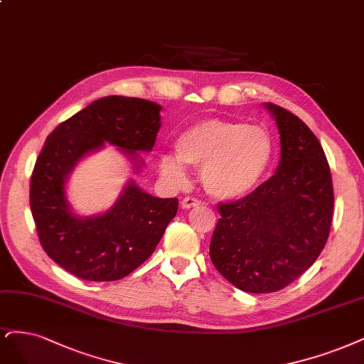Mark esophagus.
<instances>
[{
  "label": "esophagus",
  "instance_id": "obj_1",
  "mask_svg": "<svg viewBox=\"0 0 364 364\" xmlns=\"http://www.w3.org/2000/svg\"><path fill=\"white\" fill-rule=\"evenodd\" d=\"M181 205H182L183 209H191V208H197V206L202 205V200H198L196 197H185Z\"/></svg>",
  "mask_w": 364,
  "mask_h": 364
}]
</instances>
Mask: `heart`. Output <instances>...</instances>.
Instances as JSON below:
<instances>
[{
	"instance_id": "heart-1",
	"label": "heart",
	"mask_w": 364,
	"mask_h": 364,
	"mask_svg": "<svg viewBox=\"0 0 364 364\" xmlns=\"http://www.w3.org/2000/svg\"><path fill=\"white\" fill-rule=\"evenodd\" d=\"M178 158L166 155L161 173L173 183H183L186 166L202 170L205 190L220 200L252 193L265 176L274 156L271 135L245 123L208 119L188 128L176 141Z\"/></svg>"
}]
</instances>
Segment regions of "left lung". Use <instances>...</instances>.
Masks as SVG:
<instances>
[{
  "label": "left lung",
  "mask_w": 364,
  "mask_h": 364,
  "mask_svg": "<svg viewBox=\"0 0 364 364\" xmlns=\"http://www.w3.org/2000/svg\"><path fill=\"white\" fill-rule=\"evenodd\" d=\"M282 159L253 193L218 203L209 247L214 267L237 289L277 292L306 272L328 240L334 209L330 166L307 124L275 104Z\"/></svg>",
  "instance_id": "left-lung-1"
}]
</instances>
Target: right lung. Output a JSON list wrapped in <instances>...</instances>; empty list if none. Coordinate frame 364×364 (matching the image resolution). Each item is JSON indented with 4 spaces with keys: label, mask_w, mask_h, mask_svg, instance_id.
<instances>
[{
    "label": "right lung",
    "mask_w": 364,
    "mask_h": 364,
    "mask_svg": "<svg viewBox=\"0 0 364 364\" xmlns=\"http://www.w3.org/2000/svg\"><path fill=\"white\" fill-rule=\"evenodd\" d=\"M159 111L158 104L140 97H102L60 123L37 156L30 182L37 236L49 257L82 280L127 277L154 253L176 215V197H154L134 182L108 212L92 218L75 217L65 194L73 166L105 141L134 159L139 150H152L161 128Z\"/></svg>",
    "instance_id": "add662e5"
}]
</instances>
